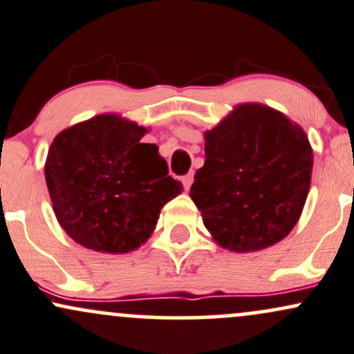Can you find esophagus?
<instances>
[{
    "mask_svg": "<svg viewBox=\"0 0 354 354\" xmlns=\"http://www.w3.org/2000/svg\"><path fill=\"white\" fill-rule=\"evenodd\" d=\"M193 176H195V173H188V174H185L183 176V186H185V189H189V186L193 185Z\"/></svg>",
    "mask_w": 354,
    "mask_h": 354,
    "instance_id": "34e87169",
    "label": "esophagus"
}]
</instances>
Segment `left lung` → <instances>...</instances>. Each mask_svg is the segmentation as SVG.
Wrapping results in <instances>:
<instances>
[{"instance_id":"obj_1","label":"left lung","mask_w":354,"mask_h":354,"mask_svg":"<svg viewBox=\"0 0 354 354\" xmlns=\"http://www.w3.org/2000/svg\"><path fill=\"white\" fill-rule=\"evenodd\" d=\"M205 158L189 196L218 245L255 252L289 235L313 173L301 126L262 104H240L205 133Z\"/></svg>"}]
</instances>
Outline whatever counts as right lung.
<instances>
[{"instance_id":"1","label":"right lung","mask_w":354,"mask_h":354,"mask_svg":"<svg viewBox=\"0 0 354 354\" xmlns=\"http://www.w3.org/2000/svg\"><path fill=\"white\" fill-rule=\"evenodd\" d=\"M146 127L100 114L62 131L45 162L53 212L70 239L102 254H127L153 234L161 208L183 189L168 174Z\"/></svg>"}]
</instances>
